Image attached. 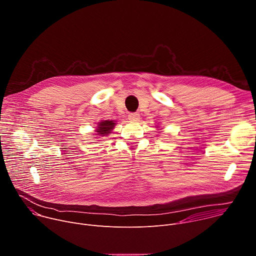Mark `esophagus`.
I'll return each instance as SVG.
<instances>
[{
  "label": "esophagus",
  "instance_id": "34e87169",
  "mask_svg": "<svg viewBox=\"0 0 256 256\" xmlns=\"http://www.w3.org/2000/svg\"><path fill=\"white\" fill-rule=\"evenodd\" d=\"M128 120L130 122H138V120H140V114H128Z\"/></svg>",
  "mask_w": 256,
  "mask_h": 256
}]
</instances>
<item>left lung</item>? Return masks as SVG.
Wrapping results in <instances>:
<instances>
[{
  "instance_id": "obj_1",
  "label": "left lung",
  "mask_w": 256,
  "mask_h": 256,
  "mask_svg": "<svg viewBox=\"0 0 256 256\" xmlns=\"http://www.w3.org/2000/svg\"><path fill=\"white\" fill-rule=\"evenodd\" d=\"M158 130H162V128H158Z\"/></svg>"
}]
</instances>
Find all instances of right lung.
Returning <instances> with one entry per match:
<instances>
[{"instance_id":"right-lung-1","label":"right lung","mask_w":256,"mask_h":256,"mask_svg":"<svg viewBox=\"0 0 256 256\" xmlns=\"http://www.w3.org/2000/svg\"><path fill=\"white\" fill-rule=\"evenodd\" d=\"M116 120H101L99 122H97V126H95V132L93 136H96L94 138H104L109 136V134H112V132L114 130V126H116Z\"/></svg>"}]
</instances>
